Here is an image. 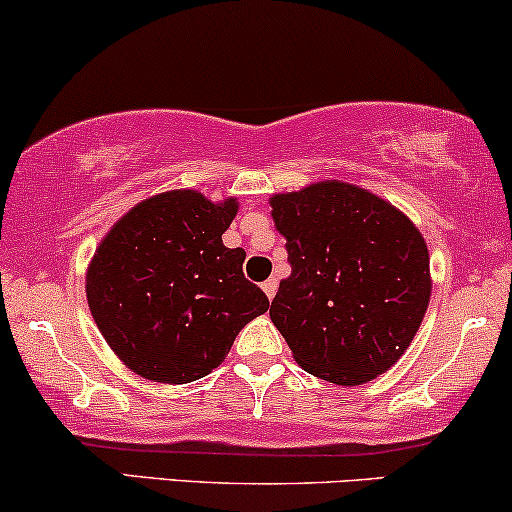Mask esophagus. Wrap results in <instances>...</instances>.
Listing matches in <instances>:
<instances>
[{
  "instance_id": "esophagus-1",
  "label": "esophagus",
  "mask_w": 512,
  "mask_h": 512,
  "mask_svg": "<svg viewBox=\"0 0 512 512\" xmlns=\"http://www.w3.org/2000/svg\"><path fill=\"white\" fill-rule=\"evenodd\" d=\"M261 287H263V292H266L268 299H273L275 292H277V280H266Z\"/></svg>"
}]
</instances>
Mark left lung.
<instances>
[{
    "mask_svg": "<svg viewBox=\"0 0 512 512\" xmlns=\"http://www.w3.org/2000/svg\"><path fill=\"white\" fill-rule=\"evenodd\" d=\"M270 206L292 266L270 320L296 363L344 387L387 372L430 304V254L418 227L346 182L277 194Z\"/></svg>",
    "mask_w": 512,
    "mask_h": 512,
    "instance_id": "obj_1",
    "label": "left lung"
}]
</instances>
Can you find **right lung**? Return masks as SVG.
Wrapping results in <instances>:
<instances>
[{
	"label": "right lung",
	"mask_w": 512,
	"mask_h": 512,
	"mask_svg": "<svg viewBox=\"0 0 512 512\" xmlns=\"http://www.w3.org/2000/svg\"><path fill=\"white\" fill-rule=\"evenodd\" d=\"M237 201L194 189L137 204L113 225L87 270V304L118 358L154 382L185 384L223 363L268 296L242 273L244 249L223 232Z\"/></svg>",
	"instance_id": "right-lung-1"
}]
</instances>
